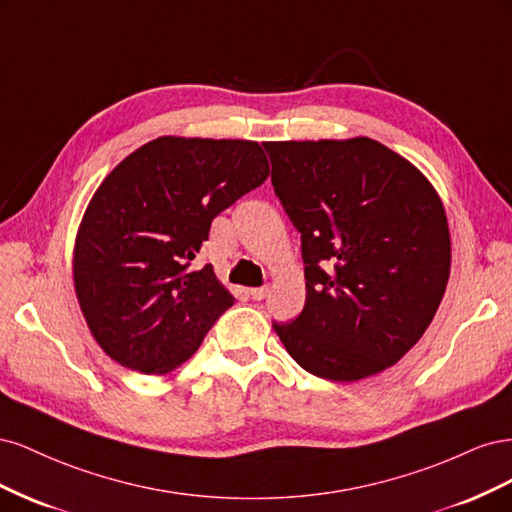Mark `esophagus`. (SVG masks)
I'll return each mask as SVG.
<instances>
[{
	"label": "esophagus",
	"instance_id": "esophagus-1",
	"mask_svg": "<svg viewBox=\"0 0 512 512\" xmlns=\"http://www.w3.org/2000/svg\"><path fill=\"white\" fill-rule=\"evenodd\" d=\"M250 294H252V299L254 301H262L269 294V286H260V288H252L250 290Z\"/></svg>",
	"mask_w": 512,
	"mask_h": 512
}]
</instances>
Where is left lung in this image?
I'll use <instances>...</instances> for the list:
<instances>
[{"label": "left lung", "instance_id": "8db88e82", "mask_svg": "<svg viewBox=\"0 0 512 512\" xmlns=\"http://www.w3.org/2000/svg\"><path fill=\"white\" fill-rule=\"evenodd\" d=\"M265 151L275 196L301 232L307 290L303 312L273 329L318 378L380 374L423 337L444 297L451 235L436 190L365 136Z\"/></svg>", "mask_w": 512, "mask_h": 512}]
</instances>
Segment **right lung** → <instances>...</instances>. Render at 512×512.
Returning a JSON list of instances; mask_svg holds the SVG:
<instances>
[{
	"instance_id": "right-lung-1",
	"label": "right lung",
	"mask_w": 512,
	"mask_h": 512,
	"mask_svg": "<svg viewBox=\"0 0 512 512\" xmlns=\"http://www.w3.org/2000/svg\"><path fill=\"white\" fill-rule=\"evenodd\" d=\"M267 177L254 141L160 136L102 181L76 237L74 286L111 359L166 374L198 350L235 297L192 262L213 218Z\"/></svg>"
}]
</instances>
